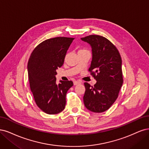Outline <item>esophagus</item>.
<instances>
[{
	"label": "esophagus",
	"mask_w": 149,
	"mask_h": 149,
	"mask_svg": "<svg viewBox=\"0 0 149 149\" xmlns=\"http://www.w3.org/2000/svg\"><path fill=\"white\" fill-rule=\"evenodd\" d=\"M80 83H81L80 81H79V80H75V81H74V85H78V84H79Z\"/></svg>",
	"instance_id": "1"
}]
</instances>
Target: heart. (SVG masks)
Here are the masks:
<instances>
[{"label":"heart","mask_w":149,"mask_h":149,"mask_svg":"<svg viewBox=\"0 0 149 149\" xmlns=\"http://www.w3.org/2000/svg\"><path fill=\"white\" fill-rule=\"evenodd\" d=\"M86 51H89L87 48H81V49H80L79 50V51H78V53L79 52H86Z\"/></svg>","instance_id":"obj_1"}]
</instances>
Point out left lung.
<instances>
[{
    "mask_svg": "<svg viewBox=\"0 0 149 149\" xmlns=\"http://www.w3.org/2000/svg\"><path fill=\"white\" fill-rule=\"evenodd\" d=\"M81 39L92 46L93 57L88 72L97 80L94 86L84 83V104L91 111L102 113L115 102L122 87L121 57L117 47L105 37L92 35Z\"/></svg>",
    "mask_w": 149,
    "mask_h": 149,
    "instance_id": "8db88e82",
    "label": "left lung"
}]
</instances>
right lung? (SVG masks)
Instances as JSON below:
<instances>
[{"instance_id":"add662e5","label":"right lung","mask_w":149,"mask_h":149,"mask_svg":"<svg viewBox=\"0 0 149 149\" xmlns=\"http://www.w3.org/2000/svg\"><path fill=\"white\" fill-rule=\"evenodd\" d=\"M74 38L56 37L38 45L31 52L28 63L30 87L37 106L49 114L63 111L66 93L72 81L56 84V69L63 65L67 51Z\"/></svg>"}]
</instances>
